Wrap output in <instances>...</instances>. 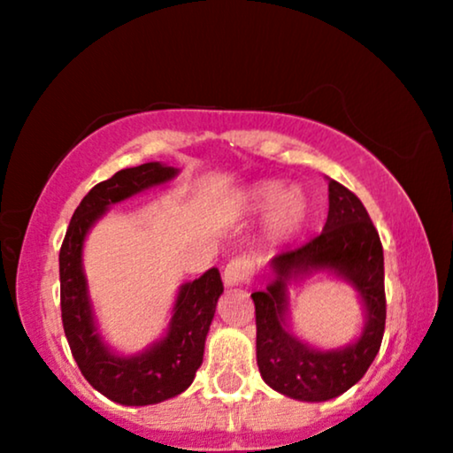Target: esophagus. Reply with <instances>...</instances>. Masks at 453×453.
<instances>
[{
	"label": "esophagus",
	"mask_w": 453,
	"mask_h": 453,
	"mask_svg": "<svg viewBox=\"0 0 453 453\" xmlns=\"http://www.w3.org/2000/svg\"><path fill=\"white\" fill-rule=\"evenodd\" d=\"M252 271H255V263H252L249 257L232 258V261L226 265V269H223V283L230 288L240 286V283L250 280Z\"/></svg>",
	"instance_id": "obj_1"
}]
</instances>
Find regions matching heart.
Returning <instances> with one entry per match:
<instances>
[{
    "mask_svg": "<svg viewBox=\"0 0 453 453\" xmlns=\"http://www.w3.org/2000/svg\"><path fill=\"white\" fill-rule=\"evenodd\" d=\"M246 209L267 213V232L275 240L294 236L309 217V201L300 188H286L281 182H261L244 195Z\"/></svg>",
    "mask_w": 453,
    "mask_h": 453,
    "instance_id": "b5f03b06",
    "label": "heart"
}]
</instances>
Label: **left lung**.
Segmentation results:
<instances>
[{
  "label": "left lung",
  "mask_w": 453,
  "mask_h": 453,
  "mask_svg": "<svg viewBox=\"0 0 453 453\" xmlns=\"http://www.w3.org/2000/svg\"><path fill=\"white\" fill-rule=\"evenodd\" d=\"M329 182V213L321 234L277 250L269 261L273 281L252 294L257 315V365L263 381L300 402H327L357 385L381 348L385 331L383 246L360 198ZM315 273L346 280L365 309L364 331L340 349H317L288 325L287 288Z\"/></svg>",
  "instance_id": "8db88e82"
}]
</instances>
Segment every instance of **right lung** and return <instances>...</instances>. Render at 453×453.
Segmentation results:
<instances>
[{
	"label": "right lung",
	"instance_id": "right-lung-1",
	"mask_svg": "<svg viewBox=\"0 0 453 453\" xmlns=\"http://www.w3.org/2000/svg\"><path fill=\"white\" fill-rule=\"evenodd\" d=\"M178 167L150 161L126 167L96 184L78 204L59 250L62 321L72 357L93 388L122 406H149L176 397L195 381L203 365L204 340L223 294L219 269L213 267L178 288L165 334L134 354L118 352L101 335L84 273V240L95 223L126 198L172 182Z\"/></svg>",
	"mask_w": 453,
	"mask_h": 453
}]
</instances>
